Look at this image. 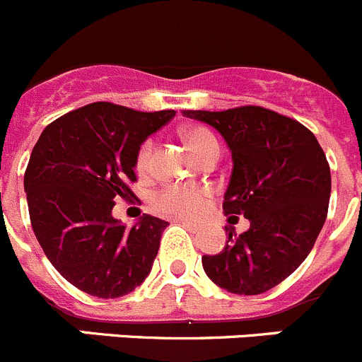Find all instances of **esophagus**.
<instances>
[{
    "instance_id": "1",
    "label": "esophagus",
    "mask_w": 362,
    "mask_h": 362,
    "mask_svg": "<svg viewBox=\"0 0 362 362\" xmlns=\"http://www.w3.org/2000/svg\"><path fill=\"white\" fill-rule=\"evenodd\" d=\"M176 221H180L182 227H186V228H188V230H197V223H195V221L185 220V218H177Z\"/></svg>"
}]
</instances>
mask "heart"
Returning <instances> with one entry per match:
<instances>
[{"instance_id":"obj_1","label":"heart","mask_w":362,"mask_h":362,"mask_svg":"<svg viewBox=\"0 0 362 362\" xmlns=\"http://www.w3.org/2000/svg\"><path fill=\"white\" fill-rule=\"evenodd\" d=\"M182 139L188 144L189 151L199 158L204 151L211 148H218V141L207 128L192 127L182 130ZM153 155V141L148 139L139 148L135 156V169L139 174H146L151 167ZM207 204V192L202 188H193V186L169 185L160 189L153 197V207L158 213L169 214L177 218H195Z\"/></svg>"}]
</instances>
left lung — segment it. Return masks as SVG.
I'll return each mask as SVG.
<instances>
[{
  "label": "left lung",
  "instance_id": "left-lung-1",
  "mask_svg": "<svg viewBox=\"0 0 362 362\" xmlns=\"http://www.w3.org/2000/svg\"><path fill=\"white\" fill-rule=\"evenodd\" d=\"M221 134L232 153L223 213L250 220L218 255H204L207 276L227 292L257 296L291 276L313 248L331 195L324 149L304 124L257 105L182 110Z\"/></svg>",
  "mask_w": 362,
  "mask_h": 362
}]
</instances>
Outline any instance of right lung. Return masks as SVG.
<instances>
[{
	"mask_svg": "<svg viewBox=\"0 0 362 362\" xmlns=\"http://www.w3.org/2000/svg\"><path fill=\"white\" fill-rule=\"evenodd\" d=\"M176 116L95 102L52 121L24 174L31 227L56 271L102 299L130 294L151 273L169 223L142 214L134 227L112 216L130 200L142 142Z\"/></svg>",
	"mask_w": 362,
	"mask_h": 362,
	"instance_id": "add662e5",
	"label": "right lung"
}]
</instances>
